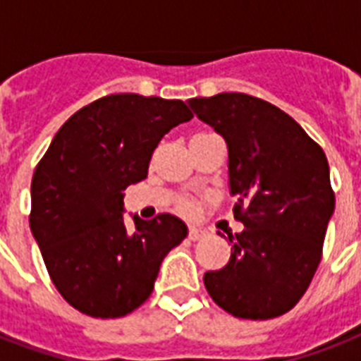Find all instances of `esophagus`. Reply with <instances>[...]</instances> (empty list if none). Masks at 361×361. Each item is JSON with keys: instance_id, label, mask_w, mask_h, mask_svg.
Instances as JSON below:
<instances>
[{"instance_id": "1", "label": "esophagus", "mask_w": 361, "mask_h": 361, "mask_svg": "<svg viewBox=\"0 0 361 361\" xmlns=\"http://www.w3.org/2000/svg\"><path fill=\"white\" fill-rule=\"evenodd\" d=\"M206 236H208V232L202 231V228H195V226H192V228H189V240L198 241V240H202V238H206Z\"/></svg>"}]
</instances>
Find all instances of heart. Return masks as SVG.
<instances>
[{"label": "heart", "mask_w": 361, "mask_h": 361, "mask_svg": "<svg viewBox=\"0 0 361 361\" xmlns=\"http://www.w3.org/2000/svg\"><path fill=\"white\" fill-rule=\"evenodd\" d=\"M181 208H183V212H187V214H191L192 209H195V206H192L191 202H185L183 206H181Z\"/></svg>", "instance_id": "obj_1"}]
</instances>
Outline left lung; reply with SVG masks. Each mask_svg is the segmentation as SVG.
<instances>
[{"label":"left lung","mask_w":361,"mask_h":361,"mask_svg":"<svg viewBox=\"0 0 361 361\" xmlns=\"http://www.w3.org/2000/svg\"><path fill=\"white\" fill-rule=\"evenodd\" d=\"M187 103L226 140L234 217L245 226L228 234L225 268L204 274L206 290L238 319L288 313L319 268L336 208L326 153L264 99L219 93Z\"/></svg>","instance_id":"left-lung-1"}]
</instances>
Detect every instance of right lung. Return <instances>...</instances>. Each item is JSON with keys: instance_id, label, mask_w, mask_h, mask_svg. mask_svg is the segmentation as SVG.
I'll return each instance as SVG.
<instances>
[{"instance_id": "right-lung-1", "label": "right lung", "mask_w": 361, "mask_h": 361, "mask_svg": "<svg viewBox=\"0 0 361 361\" xmlns=\"http://www.w3.org/2000/svg\"><path fill=\"white\" fill-rule=\"evenodd\" d=\"M180 99L112 93L71 116L31 180L30 226L54 286L93 319H120L153 290L163 258L187 236L170 214L123 221V191L146 180L153 149L189 121Z\"/></svg>"}]
</instances>
